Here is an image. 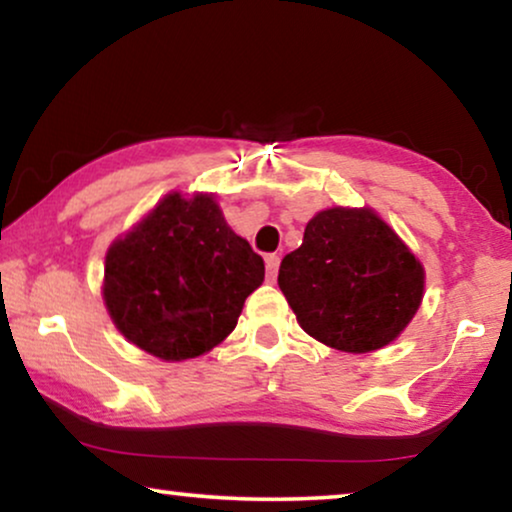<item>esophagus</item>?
Wrapping results in <instances>:
<instances>
[{"label":"esophagus","mask_w":512,"mask_h":512,"mask_svg":"<svg viewBox=\"0 0 512 512\" xmlns=\"http://www.w3.org/2000/svg\"><path fill=\"white\" fill-rule=\"evenodd\" d=\"M265 268H268V277L275 279L277 277V270H279V256L277 254L265 256Z\"/></svg>","instance_id":"obj_1"}]
</instances>
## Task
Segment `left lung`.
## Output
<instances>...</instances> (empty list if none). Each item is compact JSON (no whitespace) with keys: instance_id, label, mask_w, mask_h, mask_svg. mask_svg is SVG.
Masks as SVG:
<instances>
[{"instance_id":"1","label":"left lung","mask_w":512,"mask_h":512,"mask_svg":"<svg viewBox=\"0 0 512 512\" xmlns=\"http://www.w3.org/2000/svg\"><path fill=\"white\" fill-rule=\"evenodd\" d=\"M277 284L307 335L368 354L394 342L417 314L424 265L375 209L331 207L307 221Z\"/></svg>"}]
</instances>
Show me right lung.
I'll return each instance as SVG.
<instances>
[{
  "instance_id": "add662e5",
  "label": "right lung",
  "mask_w": 512,
  "mask_h": 512,
  "mask_svg": "<svg viewBox=\"0 0 512 512\" xmlns=\"http://www.w3.org/2000/svg\"><path fill=\"white\" fill-rule=\"evenodd\" d=\"M263 277V258L233 233L214 195L172 191L111 242L102 298L125 340L186 361L233 333Z\"/></svg>"
}]
</instances>
